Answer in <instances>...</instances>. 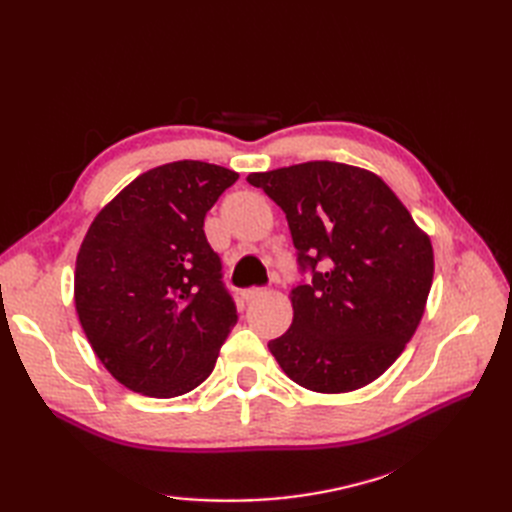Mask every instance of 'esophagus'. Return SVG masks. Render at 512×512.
I'll return each mask as SVG.
<instances>
[{"label":"esophagus","mask_w":512,"mask_h":512,"mask_svg":"<svg viewBox=\"0 0 512 512\" xmlns=\"http://www.w3.org/2000/svg\"><path fill=\"white\" fill-rule=\"evenodd\" d=\"M262 294H265V288H245V290L241 292V299H243L245 303H250V301L262 297Z\"/></svg>","instance_id":"1"}]
</instances>
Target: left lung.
<instances>
[{"mask_svg":"<svg viewBox=\"0 0 512 512\" xmlns=\"http://www.w3.org/2000/svg\"><path fill=\"white\" fill-rule=\"evenodd\" d=\"M282 207L301 271L290 329L269 342L284 374L316 393L374 382L404 352L425 314L433 247L378 175L305 162L247 175Z\"/></svg>","mask_w":512,"mask_h":512,"instance_id":"1","label":"left lung"}]
</instances>
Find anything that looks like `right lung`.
<instances>
[{
  "mask_svg": "<svg viewBox=\"0 0 512 512\" xmlns=\"http://www.w3.org/2000/svg\"><path fill=\"white\" fill-rule=\"evenodd\" d=\"M235 170L198 160L138 175L91 222L74 303L91 348L130 391L168 399L205 382L237 307L205 215Z\"/></svg>",
  "mask_w": 512,
  "mask_h": 512,
  "instance_id": "add662e5",
  "label": "right lung"
}]
</instances>
